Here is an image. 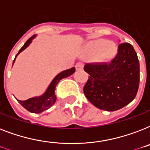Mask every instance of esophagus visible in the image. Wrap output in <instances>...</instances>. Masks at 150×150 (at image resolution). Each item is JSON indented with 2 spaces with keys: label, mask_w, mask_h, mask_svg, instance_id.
I'll return each instance as SVG.
<instances>
[{
  "label": "esophagus",
  "mask_w": 150,
  "mask_h": 150,
  "mask_svg": "<svg viewBox=\"0 0 150 150\" xmlns=\"http://www.w3.org/2000/svg\"><path fill=\"white\" fill-rule=\"evenodd\" d=\"M75 68L77 71L83 70V64L82 63H77L75 64Z\"/></svg>",
  "instance_id": "obj_1"
}]
</instances>
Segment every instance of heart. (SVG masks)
<instances>
[{
	"instance_id": "b5f03b06",
	"label": "heart",
	"mask_w": 150,
	"mask_h": 150,
	"mask_svg": "<svg viewBox=\"0 0 150 150\" xmlns=\"http://www.w3.org/2000/svg\"><path fill=\"white\" fill-rule=\"evenodd\" d=\"M86 51L93 56H100L103 61H109L116 53V47L107 40H98L89 43L86 47Z\"/></svg>"
}]
</instances>
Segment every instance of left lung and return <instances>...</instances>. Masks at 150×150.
Listing matches in <instances>:
<instances>
[{
    "label": "left lung",
    "instance_id": "8db88e82",
    "mask_svg": "<svg viewBox=\"0 0 150 150\" xmlns=\"http://www.w3.org/2000/svg\"><path fill=\"white\" fill-rule=\"evenodd\" d=\"M89 75L84 94L100 110L115 111L135 99L139 85V61L130 43L118 46V52L109 64H87Z\"/></svg>",
    "mask_w": 150,
    "mask_h": 150
}]
</instances>
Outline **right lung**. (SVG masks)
Listing matches in <instances>:
<instances>
[{
  "mask_svg": "<svg viewBox=\"0 0 150 150\" xmlns=\"http://www.w3.org/2000/svg\"><path fill=\"white\" fill-rule=\"evenodd\" d=\"M36 37V35H33V36L30 37L28 40L25 42L24 46L22 47L19 50L17 55L15 56V58L13 61V64L15 63V59L17 57L18 54L22 52L24 50H25L28 47H29L31 43L33 42V40ZM12 64V66H13ZM75 71V68H71L68 70H64L63 71H61L59 74L54 78V79L52 80L50 85L48 86V87L46 89V91L43 93L42 95L38 96H35V97H32L26 100H17L18 102L20 104L22 105V107L25 108L27 110H29L31 113H35V114H40L43 111H45L47 109H49L50 107H51L55 103L57 100V96L55 95V89H56L57 85L58 84V82H60V80L62 79L67 78L68 76H70Z\"/></svg>",
  "mask_w": 150,
  "mask_h": 150,
  "instance_id": "1",
  "label": "right lung"
}]
</instances>
